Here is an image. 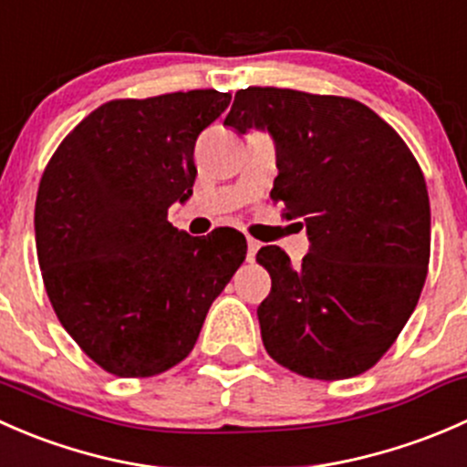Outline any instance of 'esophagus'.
I'll return each mask as SVG.
<instances>
[{
    "label": "esophagus",
    "mask_w": 467,
    "mask_h": 467,
    "mask_svg": "<svg viewBox=\"0 0 467 467\" xmlns=\"http://www.w3.org/2000/svg\"><path fill=\"white\" fill-rule=\"evenodd\" d=\"M246 244H248V255L246 257H248V262H253V260H255L257 251H260V242H255L253 237H248Z\"/></svg>",
    "instance_id": "esophagus-1"
}]
</instances>
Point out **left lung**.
I'll use <instances>...</instances> for the list:
<instances>
[{"label":"left lung","instance_id":"1","mask_svg":"<svg viewBox=\"0 0 467 467\" xmlns=\"http://www.w3.org/2000/svg\"><path fill=\"white\" fill-rule=\"evenodd\" d=\"M223 124L275 142L271 199L307 230L300 266L277 246L257 262L271 294L257 307L268 355L312 379L361 375L416 309L431 242L416 158L368 106L298 89L246 88Z\"/></svg>","mask_w":467,"mask_h":467}]
</instances>
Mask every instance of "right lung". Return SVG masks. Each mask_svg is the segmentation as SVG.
Here are the masks:
<instances>
[{"label": "right lung", "instance_id": "1", "mask_svg": "<svg viewBox=\"0 0 467 467\" xmlns=\"http://www.w3.org/2000/svg\"><path fill=\"white\" fill-rule=\"evenodd\" d=\"M190 89L99 106L42 173L36 246L54 312L92 361L150 378L185 359L207 309L246 260V237H190L167 210L196 181L194 144L230 103Z\"/></svg>", "mask_w": 467, "mask_h": 467}]
</instances>
